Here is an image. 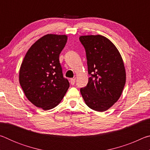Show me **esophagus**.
Instances as JSON below:
<instances>
[{
  "label": "esophagus",
  "mask_w": 150,
  "mask_h": 150,
  "mask_svg": "<svg viewBox=\"0 0 150 150\" xmlns=\"http://www.w3.org/2000/svg\"><path fill=\"white\" fill-rule=\"evenodd\" d=\"M70 83H71V84L72 85H74L75 83V78L71 79H70Z\"/></svg>",
  "instance_id": "1"
}]
</instances>
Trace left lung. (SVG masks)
Returning a JSON list of instances; mask_svg holds the SVG:
<instances>
[{
	"label": "left lung",
	"mask_w": 150,
	"mask_h": 150,
	"mask_svg": "<svg viewBox=\"0 0 150 150\" xmlns=\"http://www.w3.org/2000/svg\"><path fill=\"white\" fill-rule=\"evenodd\" d=\"M90 75L86 87L80 89L88 107L104 112L117 101L126 83V71L116 46L100 35H82Z\"/></svg>",
	"instance_id": "left-lung-1"
}]
</instances>
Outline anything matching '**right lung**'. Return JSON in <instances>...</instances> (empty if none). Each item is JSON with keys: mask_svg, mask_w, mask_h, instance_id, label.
Returning <instances> with one entry per match:
<instances>
[{"mask_svg": "<svg viewBox=\"0 0 150 150\" xmlns=\"http://www.w3.org/2000/svg\"><path fill=\"white\" fill-rule=\"evenodd\" d=\"M67 41L65 35H44L30 47L20 66L19 81L25 95L45 110L55 107L69 87L59 63Z\"/></svg>", "mask_w": 150, "mask_h": 150, "instance_id": "obj_1", "label": "right lung"}]
</instances>
